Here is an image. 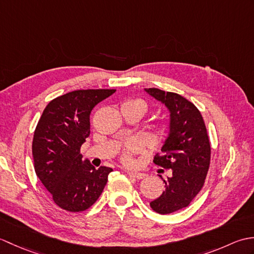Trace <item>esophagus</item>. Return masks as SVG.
<instances>
[{"label": "esophagus", "instance_id": "1", "mask_svg": "<svg viewBox=\"0 0 254 254\" xmlns=\"http://www.w3.org/2000/svg\"><path fill=\"white\" fill-rule=\"evenodd\" d=\"M128 176L134 178V179H137V180H141V179H144L145 177H146V175L145 174H142V172H133V171H130L128 172Z\"/></svg>", "mask_w": 254, "mask_h": 254}]
</instances>
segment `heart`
<instances>
[{
	"label": "heart",
	"mask_w": 254,
	"mask_h": 254,
	"mask_svg": "<svg viewBox=\"0 0 254 254\" xmlns=\"http://www.w3.org/2000/svg\"><path fill=\"white\" fill-rule=\"evenodd\" d=\"M128 104H132L136 106L137 108L142 110L143 113L147 111V104L144 100L136 99L127 101ZM170 131V126L167 122H159L157 126L155 127V132L160 137H165ZM142 152V144L136 138H131L124 145L122 148V152L120 155V159L123 164L126 165H132L133 164V156Z\"/></svg>",
	"instance_id": "heart-1"
}]
</instances>
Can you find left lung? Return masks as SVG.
Masks as SVG:
<instances>
[{
  "mask_svg": "<svg viewBox=\"0 0 254 254\" xmlns=\"http://www.w3.org/2000/svg\"><path fill=\"white\" fill-rule=\"evenodd\" d=\"M170 111V134L156 154L154 164L171 169L165 191L149 203L156 213L165 215L187 207L202 190L210 163V144L203 117L185 97L158 88L146 89Z\"/></svg>",
  "mask_w": 254,
  "mask_h": 254,
  "instance_id": "8db88e82",
  "label": "left lung"
}]
</instances>
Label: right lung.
I'll return each mask as SVG.
<instances>
[{"instance_id":"right-lung-1","label":"right lung","mask_w":254,"mask_h":254,"mask_svg":"<svg viewBox=\"0 0 254 254\" xmlns=\"http://www.w3.org/2000/svg\"><path fill=\"white\" fill-rule=\"evenodd\" d=\"M116 89H79L51 100L38 121L32 139L36 175L58 206L83 212L93 205L112 168L83 163L80 146L90 134L94 107Z\"/></svg>"}]
</instances>
